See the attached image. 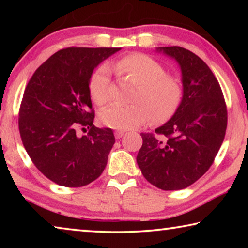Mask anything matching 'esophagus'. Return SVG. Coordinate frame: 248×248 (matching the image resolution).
I'll use <instances>...</instances> for the list:
<instances>
[{
	"mask_svg": "<svg viewBox=\"0 0 248 248\" xmlns=\"http://www.w3.org/2000/svg\"><path fill=\"white\" fill-rule=\"evenodd\" d=\"M124 131H119V130H118V131H115V137H116V139H120V138L121 137H123V136H124Z\"/></svg>",
	"mask_w": 248,
	"mask_h": 248,
	"instance_id": "obj_1",
	"label": "esophagus"
}]
</instances>
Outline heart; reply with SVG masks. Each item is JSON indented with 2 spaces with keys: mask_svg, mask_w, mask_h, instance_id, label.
Wrapping results in <instances>:
<instances>
[{
  "mask_svg": "<svg viewBox=\"0 0 248 248\" xmlns=\"http://www.w3.org/2000/svg\"><path fill=\"white\" fill-rule=\"evenodd\" d=\"M111 70L125 81L136 84L131 102L128 106L112 105L104 109L100 120L116 130L134 129L150 119L153 123H165L177 111L183 99V85L157 60L144 53H130L117 59ZM110 71L102 65L90 81V95L95 104L103 106L110 100Z\"/></svg>",
  "mask_w": 248,
  "mask_h": 248,
  "instance_id": "obj_1",
  "label": "heart"
}]
</instances>
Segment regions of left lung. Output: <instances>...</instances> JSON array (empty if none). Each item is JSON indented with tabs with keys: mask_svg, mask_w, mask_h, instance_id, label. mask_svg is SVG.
<instances>
[{
	"mask_svg": "<svg viewBox=\"0 0 248 248\" xmlns=\"http://www.w3.org/2000/svg\"><path fill=\"white\" fill-rule=\"evenodd\" d=\"M156 51L175 59L182 70L183 99L174 116L153 133H141L137 163L149 183L163 190L184 189L210 166L224 140L228 110L220 84L189 50L173 46Z\"/></svg>",
	"mask_w": 248,
	"mask_h": 248,
	"instance_id": "obj_1",
	"label": "left lung"
}]
</instances>
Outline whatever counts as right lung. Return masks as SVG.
Instances as JSON below:
<instances>
[{"label":"right lung","instance_id":"right-lung-1","mask_svg":"<svg viewBox=\"0 0 248 248\" xmlns=\"http://www.w3.org/2000/svg\"><path fill=\"white\" fill-rule=\"evenodd\" d=\"M121 48L59 50L32 74L24 92L18 127L35 166L60 186L82 187L102 175L115 143L109 128L93 124L90 79ZM89 129L78 137V128Z\"/></svg>","mask_w":248,"mask_h":248}]
</instances>
